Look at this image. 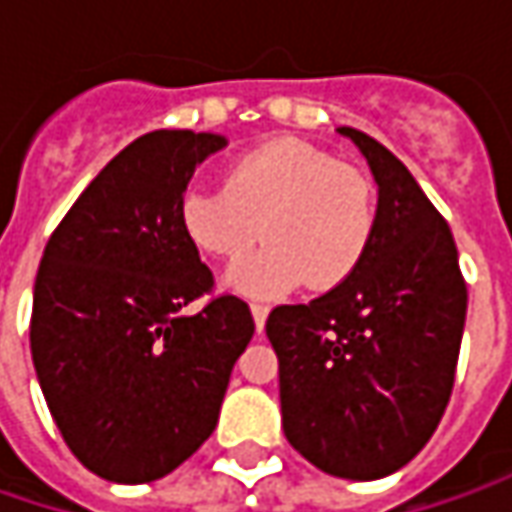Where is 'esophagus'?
Here are the masks:
<instances>
[{"label":"esophagus","instance_id":"obj_1","mask_svg":"<svg viewBox=\"0 0 512 512\" xmlns=\"http://www.w3.org/2000/svg\"><path fill=\"white\" fill-rule=\"evenodd\" d=\"M250 313H253L256 330H265V322H267V313H270V307L259 305V302H253V305H250Z\"/></svg>","mask_w":512,"mask_h":512}]
</instances>
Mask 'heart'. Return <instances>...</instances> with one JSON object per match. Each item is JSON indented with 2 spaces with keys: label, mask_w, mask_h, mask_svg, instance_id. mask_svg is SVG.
Segmentation results:
<instances>
[{
  "label": "heart",
  "mask_w": 512,
  "mask_h": 512,
  "mask_svg": "<svg viewBox=\"0 0 512 512\" xmlns=\"http://www.w3.org/2000/svg\"><path fill=\"white\" fill-rule=\"evenodd\" d=\"M187 242L219 262L256 245L227 285L279 296L299 282L330 290L359 267L376 227V196L362 170L299 139H276L233 159L222 187H187L179 202Z\"/></svg>",
  "instance_id": "1"
}]
</instances>
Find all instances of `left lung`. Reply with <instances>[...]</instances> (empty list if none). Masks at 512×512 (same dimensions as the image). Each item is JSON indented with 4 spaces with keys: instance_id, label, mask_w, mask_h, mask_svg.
I'll return each instance as SVG.
<instances>
[{
    "instance_id": "left-lung-1",
    "label": "left lung",
    "mask_w": 512,
    "mask_h": 512,
    "mask_svg": "<svg viewBox=\"0 0 512 512\" xmlns=\"http://www.w3.org/2000/svg\"><path fill=\"white\" fill-rule=\"evenodd\" d=\"M339 133L379 185L373 239L342 285L273 307L265 330L287 442L330 476L370 482L404 467L442 422L467 285L453 233L410 170L362 130Z\"/></svg>"
}]
</instances>
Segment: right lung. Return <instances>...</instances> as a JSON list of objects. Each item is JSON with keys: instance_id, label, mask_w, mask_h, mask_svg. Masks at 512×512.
Segmentation results:
<instances>
[{"instance_id": "add662e5", "label": "right lung", "mask_w": 512, "mask_h": 512, "mask_svg": "<svg viewBox=\"0 0 512 512\" xmlns=\"http://www.w3.org/2000/svg\"><path fill=\"white\" fill-rule=\"evenodd\" d=\"M225 145L193 130L139 136L82 190L39 262L33 367L70 453L108 482H156L190 459L253 339L247 302L213 293L179 222L193 170Z\"/></svg>"}]
</instances>
